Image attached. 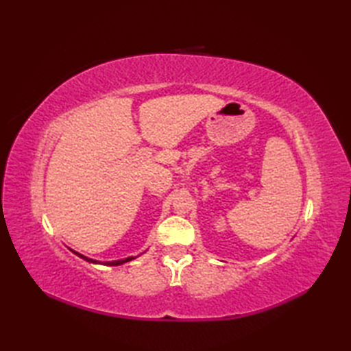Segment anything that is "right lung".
I'll return each instance as SVG.
<instances>
[{"instance_id": "1", "label": "right lung", "mask_w": 351, "mask_h": 351, "mask_svg": "<svg viewBox=\"0 0 351 351\" xmlns=\"http://www.w3.org/2000/svg\"><path fill=\"white\" fill-rule=\"evenodd\" d=\"M73 252V250H72ZM75 253V255H78L80 258H83V259H86L87 263H93V264H104V265H121V264H125V263H128V261H132L134 258L132 256H130V258H125V259H119V261H110V263H98V261H95V259H90V258H87V256H83L81 255V253H78V252H73Z\"/></svg>"}]
</instances>
